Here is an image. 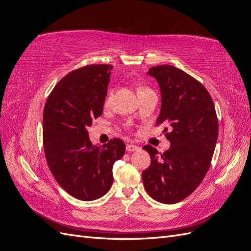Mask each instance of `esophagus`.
<instances>
[{
    "label": "esophagus",
    "mask_w": 251,
    "mask_h": 251,
    "mask_svg": "<svg viewBox=\"0 0 251 251\" xmlns=\"http://www.w3.org/2000/svg\"><path fill=\"white\" fill-rule=\"evenodd\" d=\"M139 150V148L137 146H134V144H127L126 146V151H134Z\"/></svg>",
    "instance_id": "1"
}]
</instances>
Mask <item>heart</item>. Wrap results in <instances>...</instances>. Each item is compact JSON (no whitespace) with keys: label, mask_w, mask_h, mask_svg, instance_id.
<instances>
[{"label":"heart","mask_w":251,"mask_h":251,"mask_svg":"<svg viewBox=\"0 0 251 251\" xmlns=\"http://www.w3.org/2000/svg\"><path fill=\"white\" fill-rule=\"evenodd\" d=\"M143 89H146V88H140L138 91H140V90H143ZM111 100H112V92H109V93H108V95H107V98H105V101H104L105 105H108V104L110 103Z\"/></svg>","instance_id":"1"}]
</instances>
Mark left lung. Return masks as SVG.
Returning a JSON list of instances; mask_svg holds the SVG:
<instances>
[{"instance_id": "8db88e82", "label": "left lung", "mask_w": 251, "mask_h": 251, "mask_svg": "<svg viewBox=\"0 0 251 251\" xmlns=\"http://www.w3.org/2000/svg\"><path fill=\"white\" fill-rule=\"evenodd\" d=\"M147 73L160 88L156 123L166 126L171 147L163 154L143 147L151 156L150 166L142 172L143 185L154 200L174 204L191 195L206 175L218 139V118L207 90L191 75L170 65Z\"/></svg>"}]
</instances>
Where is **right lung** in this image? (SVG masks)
Segmentation results:
<instances>
[{"label": "right lung", "instance_id": "obj_1", "mask_svg": "<svg viewBox=\"0 0 251 251\" xmlns=\"http://www.w3.org/2000/svg\"><path fill=\"white\" fill-rule=\"evenodd\" d=\"M111 65H90L68 73L52 90L44 108L43 142L57 183L81 201L100 199L113 183V164L124 156L118 138L97 147L88 126L102 114Z\"/></svg>", "mask_w": 251, "mask_h": 251}]
</instances>
